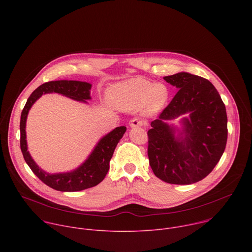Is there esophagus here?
<instances>
[{
  "mask_svg": "<svg viewBox=\"0 0 252 252\" xmlns=\"http://www.w3.org/2000/svg\"><path fill=\"white\" fill-rule=\"evenodd\" d=\"M147 125V122L143 121V120H140V119H133L130 121L129 123V126L130 127H136V126H143Z\"/></svg>",
  "mask_w": 252,
  "mask_h": 252,
  "instance_id": "esophagus-1",
  "label": "esophagus"
}]
</instances>
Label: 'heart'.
Segmentation results:
<instances>
[{
	"label": "heart",
	"mask_w": 252,
	"mask_h": 252,
	"mask_svg": "<svg viewBox=\"0 0 252 252\" xmlns=\"http://www.w3.org/2000/svg\"><path fill=\"white\" fill-rule=\"evenodd\" d=\"M168 97L164 85H154L140 79H131L112 87L110 99L112 104L122 111H129L142 105L147 114L158 112Z\"/></svg>",
	"instance_id": "b5f03b06"
}]
</instances>
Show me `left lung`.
<instances>
[{"mask_svg":"<svg viewBox=\"0 0 252 252\" xmlns=\"http://www.w3.org/2000/svg\"><path fill=\"white\" fill-rule=\"evenodd\" d=\"M163 80L178 92L151 124L150 164L156 176L167 184L191 185L212 171L225 150V105L206 79L178 73ZM186 113H189L190 118L183 119V130L175 137V129L165 122Z\"/></svg>","mask_w":252,"mask_h":252,"instance_id":"1","label":"left lung"}]
</instances>
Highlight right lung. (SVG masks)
Masks as SVG:
<instances>
[{"mask_svg": "<svg viewBox=\"0 0 252 252\" xmlns=\"http://www.w3.org/2000/svg\"><path fill=\"white\" fill-rule=\"evenodd\" d=\"M91 84L79 81H52L45 83L32 93L21 114L20 145L23 157L32 171L45 185L59 191H80L95 187L102 182L110 169V160L114 155L116 147L125 134L126 127L118 126L100 138L88 159L78 168L69 172L51 174L40 168L28 152L26 139L27 117L32 105L44 94L58 93L75 100L87 102V99H91Z\"/></svg>", "mask_w": 252, "mask_h": 252, "instance_id": "add662e5", "label": "right lung"}]
</instances>
